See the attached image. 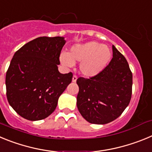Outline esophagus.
Returning <instances> with one entry per match:
<instances>
[{
	"label": "esophagus",
	"instance_id": "esophagus-1",
	"mask_svg": "<svg viewBox=\"0 0 152 152\" xmlns=\"http://www.w3.org/2000/svg\"><path fill=\"white\" fill-rule=\"evenodd\" d=\"M77 75H75L73 76V77H72V81H73V82H76V80H77Z\"/></svg>",
	"mask_w": 152,
	"mask_h": 152
}]
</instances>
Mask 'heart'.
Instances as JSON below:
<instances>
[{
  "mask_svg": "<svg viewBox=\"0 0 152 152\" xmlns=\"http://www.w3.org/2000/svg\"><path fill=\"white\" fill-rule=\"evenodd\" d=\"M110 58L111 51L108 46L96 42H88L72 46L69 54L61 53L60 61L66 67L73 66L74 61H81L80 72L87 77H92L107 66Z\"/></svg>",
  "mask_w": 152,
  "mask_h": 152,
  "instance_id": "1",
  "label": "heart"
}]
</instances>
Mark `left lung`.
Segmentation results:
<instances>
[{"label": "left lung", "mask_w": 152, "mask_h": 152, "mask_svg": "<svg viewBox=\"0 0 152 152\" xmlns=\"http://www.w3.org/2000/svg\"><path fill=\"white\" fill-rule=\"evenodd\" d=\"M110 62L97 75L77 78V107L81 116L93 124H107L117 119L132 97V73L128 61L113 45Z\"/></svg>", "instance_id": "obj_1"}]
</instances>
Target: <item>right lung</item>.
Returning a JSON list of instances; mask_svg holds the SVG:
<instances>
[{"mask_svg":"<svg viewBox=\"0 0 152 152\" xmlns=\"http://www.w3.org/2000/svg\"><path fill=\"white\" fill-rule=\"evenodd\" d=\"M63 37H39L13 56L6 74L7 98L20 116L41 120L54 112L60 95L72 82L73 74L58 70Z\"/></svg>","mask_w":152,"mask_h":152,"instance_id":"1","label":"right lung"}]
</instances>
